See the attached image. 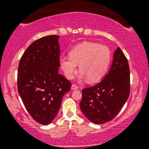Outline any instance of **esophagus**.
<instances>
[{"instance_id":"obj_1","label":"esophagus","mask_w":149,"mask_h":149,"mask_svg":"<svg viewBox=\"0 0 149 149\" xmlns=\"http://www.w3.org/2000/svg\"><path fill=\"white\" fill-rule=\"evenodd\" d=\"M71 89H72V90H75V89H78V86L75 84H72V86H71Z\"/></svg>"}]
</instances>
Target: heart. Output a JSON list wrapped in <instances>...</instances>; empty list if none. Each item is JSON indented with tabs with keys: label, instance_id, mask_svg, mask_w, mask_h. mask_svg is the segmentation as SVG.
I'll use <instances>...</instances> for the list:
<instances>
[{
	"label": "heart",
	"instance_id": "1",
	"mask_svg": "<svg viewBox=\"0 0 149 149\" xmlns=\"http://www.w3.org/2000/svg\"><path fill=\"white\" fill-rule=\"evenodd\" d=\"M111 58V51L107 46L84 42L74 47L69 52V56L61 58L60 66L65 76L70 79L79 64L80 78L87 77L89 83H95L104 76Z\"/></svg>",
	"mask_w": 149,
	"mask_h": 149
}]
</instances>
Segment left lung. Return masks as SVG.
I'll list each match as a JSON object with an SVG mask.
<instances>
[{"label":"left lung","mask_w":149,"mask_h":149,"mask_svg":"<svg viewBox=\"0 0 149 149\" xmlns=\"http://www.w3.org/2000/svg\"><path fill=\"white\" fill-rule=\"evenodd\" d=\"M130 93L129 64L127 58L118 47L114 53L109 72L100 82L82 90L81 110L93 123H107L119 113Z\"/></svg>","instance_id":"1"}]
</instances>
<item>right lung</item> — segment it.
I'll list each match as a JSON object with an SVG mask.
<instances>
[{
    "mask_svg": "<svg viewBox=\"0 0 149 149\" xmlns=\"http://www.w3.org/2000/svg\"><path fill=\"white\" fill-rule=\"evenodd\" d=\"M58 35H50L35 40L24 52L18 66V93L30 116L42 125L53 121L72 85L58 73Z\"/></svg>",
    "mask_w": 149,
    "mask_h": 149,
    "instance_id": "1",
    "label": "right lung"
}]
</instances>
